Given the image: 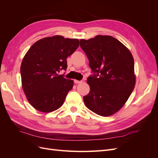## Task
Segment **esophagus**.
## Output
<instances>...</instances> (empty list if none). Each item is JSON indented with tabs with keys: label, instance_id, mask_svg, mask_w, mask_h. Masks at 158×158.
I'll use <instances>...</instances> for the list:
<instances>
[{
	"label": "esophagus",
	"instance_id": "1",
	"mask_svg": "<svg viewBox=\"0 0 158 158\" xmlns=\"http://www.w3.org/2000/svg\"><path fill=\"white\" fill-rule=\"evenodd\" d=\"M82 81H79V80H74V83L76 84H80L82 83Z\"/></svg>",
	"mask_w": 158,
	"mask_h": 158
}]
</instances>
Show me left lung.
I'll list each match as a JSON object with an SVG mask.
<instances>
[{"label": "left lung", "mask_w": 158, "mask_h": 158, "mask_svg": "<svg viewBox=\"0 0 158 158\" xmlns=\"http://www.w3.org/2000/svg\"><path fill=\"white\" fill-rule=\"evenodd\" d=\"M80 45L95 73L87 80L90 91L84 96V103L100 116H111L124 106L135 88L133 56L126 46L109 35L80 40Z\"/></svg>", "instance_id": "1"}]
</instances>
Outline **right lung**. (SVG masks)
Segmentation results:
<instances>
[{"label":"right lung","mask_w":158,"mask_h":158,"mask_svg":"<svg viewBox=\"0 0 158 158\" xmlns=\"http://www.w3.org/2000/svg\"><path fill=\"white\" fill-rule=\"evenodd\" d=\"M78 39L61 35L45 37L33 44L22 61V85L27 101L41 112L60 108L74 81L59 73L66 70V59L77 49Z\"/></svg>","instance_id":"1"}]
</instances>
